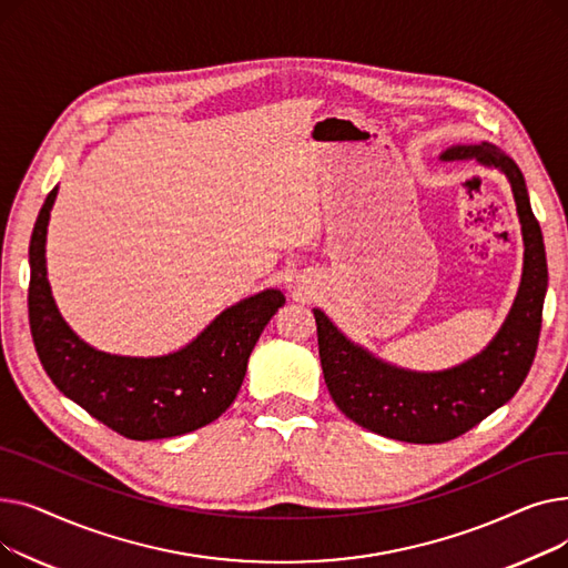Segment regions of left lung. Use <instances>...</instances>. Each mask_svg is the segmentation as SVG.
<instances>
[{
  "label": "left lung",
  "instance_id": "left-lung-1",
  "mask_svg": "<svg viewBox=\"0 0 568 568\" xmlns=\"http://www.w3.org/2000/svg\"><path fill=\"white\" fill-rule=\"evenodd\" d=\"M442 159H476L499 168L514 189L525 239V272L516 304L495 341L458 368L409 373L349 343L329 317L315 308L322 373L338 409L377 435L414 444L456 439L514 398L539 347L548 287L544 234L529 206L520 168L488 142L452 146Z\"/></svg>",
  "mask_w": 568,
  "mask_h": 568
}]
</instances>
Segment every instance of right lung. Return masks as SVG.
I'll list each match as a JSON object with an SVG mask.
<instances>
[{
	"label": "right lung",
	"mask_w": 568,
	"mask_h": 568,
	"mask_svg": "<svg viewBox=\"0 0 568 568\" xmlns=\"http://www.w3.org/2000/svg\"><path fill=\"white\" fill-rule=\"evenodd\" d=\"M57 197L41 206L29 242V329L52 384L103 426L129 439H163L197 430L232 405L248 356L272 315L285 304L264 290L223 311L184 349L156 359L105 354L82 343L59 315L45 278V232Z\"/></svg>",
	"instance_id": "1"
}]
</instances>
